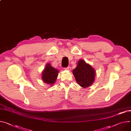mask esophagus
Wrapping results in <instances>:
<instances>
[{
  "mask_svg": "<svg viewBox=\"0 0 131 131\" xmlns=\"http://www.w3.org/2000/svg\"><path fill=\"white\" fill-rule=\"evenodd\" d=\"M64 70H69V67H66V68H64Z\"/></svg>",
  "mask_w": 131,
  "mask_h": 131,
  "instance_id": "1",
  "label": "esophagus"
}]
</instances>
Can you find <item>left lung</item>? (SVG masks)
<instances>
[{
  "label": "left lung",
  "instance_id": "1",
  "mask_svg": "<svg viewBox=\"0 0 131 131\" xmlns=\"http://www.w3.org/2000/svg\"><path fill=\"white\" fill-rule=\"evenodd\" d=\"M76 82L82 88L90 86L94 81L96 70L83 59L78 62L76 67L73 70Z\"/></svg>",
  "mask_w": 131,
  "mask_h": 131
}]
</instances>
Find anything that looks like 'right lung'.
I'll return each instance as SVG.
<instances>
[{"mask_svg": "<svg viewBox=\"0 0 131 131\" xmlns=\"http://www.w3.org/2000/svg\"><path fill=\"white\" fill-rule=\"evenodd\" d=\"M59 71L47 63L42 72V80L45 84L52 86L56 82Z\"/></svg>", "mask_w": 131, "mask_h": 131, "instance_id": "add662e5", "label": "right lung"}]
</instances>
